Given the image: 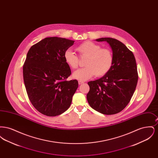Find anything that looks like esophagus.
Segmentation results:
<instances>
[{"label": "esophagus", "instance_id": "esophagus-1", "mask_svg": "<svg viewBox=\"0 0 158 158\" xmlns=\"http://www.w3.org/2000/svg\"><path fill=\"white\" fill-rule=\"evenodd\" d=\"M78 83H79V85H81V84L83 83L84 82H83V81H78Z\"/></svg>", "mask_w": 158, "mask_h": 158}]
</instances>
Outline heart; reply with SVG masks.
<instances>
[{
	"mask_svg": "<svg viewBox=\"0 0 158 158\" xmlns=\"http://www.w3.org/2000/svg\"><path fill=\"white\" fill-rule=\"evenodd\" d=\"M81 57H86L85 68L77 70L73 74L76 79L85 81L92 76L102 77L105 75L113 66V56L111 50L102 48L101 46L90 41H86L76 47ZM64 59L70 68L76 69L79 66V58L70 50L64 54Z\"/></svg>",
	"mask_w": 158,
	"mask_h": 158,
	"instance_id": "obj_1",
	"label": "heart"
}]
</instances>
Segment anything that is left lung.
<instances>
[{
    "mask_svg": "<svg viewBox=\"0 0 158 158\" xmlns=\"http://www.w3.org/2000/svg\"><path fill=\"white\" fill-rule=\"evenodd\" d=\"M113 50V63L110 70L98 80L88 82L86 97L90 106L105 115L120 113L128 105L137 86L138 73L135 57L127 47L113 38H101Z\"/></svg>",
    "mask_w": 158,
    "mask_h": 158,
    "instance_id": "8db88e82",
    "label": "left lung"
}]
</instances>
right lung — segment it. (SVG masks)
Here are the masks:
<instances>
[{
  "label": "right lung",
  "instance_id": "obj_1",
  "mask_svg": "<svg viewBox=\"0 0 158 158\" xmlns=\"http://www.w3.org/2000/svg\"><path fill=\"white\" fill-rule=\"evenodd\" d=\"M74 41L47 37L32 45L23 66L25 86L31 104L40 113L54 117L65 112L78 88L77 80L67 81L71 70L64 54Z\"/></svg>",
  "mask_w": 158,
  "mask_h": 158
}]
</instances>
